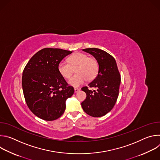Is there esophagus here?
Here are the masks:
<instances>
[{
  "mask_svg": "<svg viewBox=\"0 0 160 160\" xmlns=\"http://www.w3.org/2000/svg\"><path fill=\"white\" fill-rule=\"evenodd\" d=\"M80 90V88H75V93H77L78 92H79Z\"/></svg>",
  "mask_w": 160,
  "mask_h": 160,
  "instance_id": "obj_1",
  "label": "esophagus"
}]
</instances>
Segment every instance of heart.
Segmentation results:
<instances>
[{
	"label": "heart",
	"mask_w": 160,
	"mask_h": 160,
	"mask_svg": "<svg viewBox=\"0 0 160 160\" xmlns=\"http://www.w3.org/2000/svg\"><path fill=\"white\" fill-rule=\"evenodd\" d=\"M76 75L68 81L70 85L78 87L87 80H94L99 72V63L93 58H89L85 53L77 52L68 58V62L61 61L58 66V70L60 75L64 78H69L72 73L73 68H76Z\"/></svg>",
	"instance_id": "obj_1"
}]
</instances>
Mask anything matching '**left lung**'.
I'll list each match as a JSON object with an SVG mask.
<instances>
[{
    "label": "left lung",
    "instance_id": "obj_1",
    "mask_svg": "<svg viewBox=\"0 0 160 160\" xmlns=\"http://www.w3.org/2000/svg\"><path fill=\"white\" fill-rule=\"evenodd\" d=\"M83 51L92 55L99 63V72L88 89L83 87L86 99L81 103L83 111L93 117H101L109 112L115 106L118 97L121 82L120 74L116 61L111 55L97 48H88Z\"/></svg>",
    "mask_w": 160,
    "mask_h": 160
}]
</instances>
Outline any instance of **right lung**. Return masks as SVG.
Listing matches in <instances>:
<instances>
[{"label":"right lung","instance_id":"1","mask_svg":"<svg viewBox=\"0 0 160 160\" xmlns=\"http://www.w3.org/2000/svg\"><path fill=\"white\" fill-rule=\"evenodd\" d=\"M72 51L44 48L33 55L22 72V87L29 109L37 117L52 121L64 112L66 101L74 94L58 72L59 62Z\"/></svg>","mask_w":160,"mask_h":160}]
</instances>
